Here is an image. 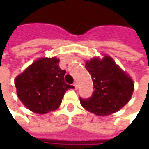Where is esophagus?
Returning a JSON list of instances; mask_svg holds the SVG:
<instances>
[{
	"mask_svg": "<svg viewBox=\"0 0 149 149\" xmlns=\"http://www.w3.org/2000/svg\"><path fill=\"white\" fill-rule=\"evenodd\" d=\"M74 86H75V88H76V89H77L78 87H79V85H78V83L77 82V81H76V82L74 83Z\"/></svg>",
	"mask_w": 149,
	"mask_h": 149,
	"instance_id": "esophagus-1",
	"label": "esophagus"
}]
</instances>
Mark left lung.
Here are the masks:
<instances>
[{
	"mask_svg": "<svg viewBox=\"0 0 149 149\" xmlns=\"http://www.w3.org/2000/svg\"><path fill=\"white\" fill-rule=\"evenodd\" d=\"M96 56L85 61V68L93 81L94 92L88 99L80 98L81 105L97 116L118 112L128 103L134 91V82L109 55Z\"/></svg>",
	"mask_w": 149,
	"mask_h": 149,
	"instance_id": "1",
	"label": "left lung"
}]
</instances>
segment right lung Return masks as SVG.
<instances>
[{
  "instance_id": "right-lung-1",
  "label": "right lung",
  "mask_w": 149,
  "mask_h": 149,
  "mask_svg": "<svg viewBox=\"0 0 149 149\" xmlns=\"http://www.w3.org/2000/svg\"><path fill=\"white\" fill-rule=\"evenodd\" d=\"M56 56L40 57L15 78L17 94L25 108L37 114L58 109L65 92L74 86L67 84L66 71L59 67Z\"/></svg>"
}]
</instances>
